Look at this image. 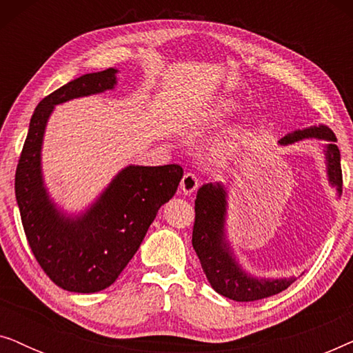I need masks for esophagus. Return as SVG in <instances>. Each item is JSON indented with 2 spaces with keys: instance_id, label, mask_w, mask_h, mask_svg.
<instances>
[{
  "instance_id": "obj_1",
  "label": "esophagus",
  "mask_w": 353,
  "mask_h": 353,
  "mask_svg": "<svg viewBox=\"0 0 353 353\" xmlns=\"http://www.w3.org/2000/svg\"><path fill=\"white\" fill-rule=\"evenodd\" d=\"M197 186H199V181H197V178L194 173H185L181 178V183H180V191L183 194H192L197 190Z\"/></svg>"
}]
</instances>
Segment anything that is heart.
Listing matches in <instances>:
<instances>
[{"instance_id": "1", "label": "heart", "mask_w": 353, "mask_h": 353, "mask_svg": "<svg viewBox=\"0 0 353 353\" xmlns=\"http://www.w3.org/2000/svg\"><path fill=\"white\" fill-rule=\"evenodd\" d=\"M238 101L233 98L216 99L205 109V112L202 114L201 125L204 128L220 127V125L228 122V120L238 112ZM252 134V125H249L248 122H238L231 125V127L228 130H225L221 134H219V137L209 144L207 152H209V156L214 159V161L230 162L244 151V148L249 144Z\"/></svg>"}]
</instances>
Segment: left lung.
I'll return each instance as SVG.
<instances>
[{
    "label": "left lung",
    "instance_id": "left-lung-1",
    "mask_svg": "<svg viewBox=\"0 0 353 353\" xmlns=\"http://www.w3.org/2000/svg\"><path fill=\"white\" fill-rule=\"evenodd\" d=\"M303 139L323 141L321 152L325 157L327 183L341 197L342 170L336 134L327 125L318 123L294 130L278 143L279 146H289ZM194 205L196 221L192 228V248L196 250L207 281L216 292L236 302H254L279 294L296 281V276H259L245 270L239 262L226 230L228 188L223 183L215 181L202 185L197 191Z\"/></svg>",
    "mask_w": 353,
    "mask_h": 353
}]
</instances>
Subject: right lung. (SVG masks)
Segmentation results:
<instances>
[{"instance_id": "right-lung-1", "label": "right lung", "mask_w": 353, "mask_h": 353, "mask_svg": "<svg viewBox=\"0 0 353 353\" xmlns=\"http://www.w3.org/2000/svg\"><path fill=\"white\" fill-rule=\"evenodd\" d=\"M117 69L85 74L37 105L16 172V199L37 262L57 286L91 294L109 288L141 245L161 207L176 192L183 168L123 167L83 210L52 199L43 176L41 151L56 105L112 91Z\"/></svg>"}]
</instances>
